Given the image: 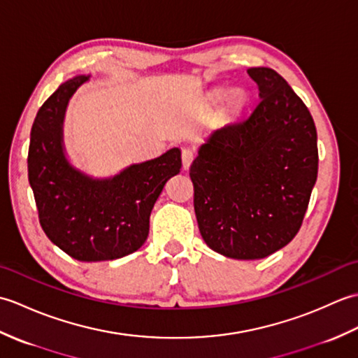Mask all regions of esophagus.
Returning a JSON list of instances; mask_svg holds the SVG:
<instances>
[{
	"mask_svg": "<svg viewBox=\"0 0 358 358\" xmlns=\"http://www.w3.org/2000/svg\"><path fill=\"white\" fill-rule=\"evenodd\" d=\"M195 158V154L192 149H183V152H181V159H183V169L187 171L189 167H191L192 162Z\"/></svg>",
	"mask_w": 358,
	"mask_h": 358,
	"instance_id": "obj_1",
	"label": "esophagus"
}]
</instances>
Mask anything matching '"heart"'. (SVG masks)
I'll list each match as a JSON object with an SVG mask.
<instances>
[{"instance_id": "obj_1", "label": "heart", "mask_w": 358, "mask_h": 358, "mask_svg": "<svg viewBox=\"0 0 358 358\" xmlns=\"http://www.w3.org/2000/svg\"><path fill=\"white\" fill-rule=\"evenodd\" d=\"M245 94L240 92V90H232V92L227 95V104L234 112H238L243 106H245Z\"/></svg>"}]
</instances>
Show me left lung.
<instances>
[{
	"instance_id": "8db88e82",
	"label": "left lung",
	"mask_w": 358,
	"mask_h": 358,
	"mask_svg": "<svg viewBox=\"0 0 358 358\" xmlns=\"http://www.w3.org/2000/svg\"><path fill=\"white\" fill-rule=\"evenodd\" d=\"M260 101L209 135L191 166L194 209L206 245L258 260L301 227L317 181V129L306 104L269 67H250Z\"/></svg>"
}]
</instances>
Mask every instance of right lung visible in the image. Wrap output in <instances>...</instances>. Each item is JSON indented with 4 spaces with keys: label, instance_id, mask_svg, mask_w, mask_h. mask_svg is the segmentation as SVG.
Masks as SVG:
<instances>
[{
    "label": "right lung",
    "instance_id": "1",
    "mask_svg": "<svg viewBox=\"0 0 358 358\" xmlns=\"http://www.w3.org/2000/svg\"><path fill=\"white\" fill-rule=\"evenodd\" d=\"M89 77L63 83L38 110L30 131L29 183L49 240L78 262L115 260L135 252L166 181L181 169L178 148L95 180L67 162L63 120L71 96Z\"/></svg>",
    "mask_w": 358,
    "mask_h": 358
}]
</instances>
